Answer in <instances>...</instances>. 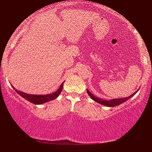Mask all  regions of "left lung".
<instances>
[{
    "label": "left lung",
    "instance_id": "obj_1",
    "mask_svg": "<svg viewBox=\"0 0 152 152\" xmlns=\"http://www.w3.org/2000/svg\"><path fill=\"white\" fill-rule=\"evenodd\" d=\"M138 90H137V91L135 92V93H134L133 94H132L131 95H130L129 97H124V98H119V99H110V100H105V99L98 98L97 97H95V96H94L93 94L90 93V92L88 89H87V93L88 94V95H89L90 97H91V99H93L94 101L96 102L99 103V104H101L104 105V106H107V107H113L118 106V105L124 103V102L127 101L128 99H129L130 98V97H132V96L135 95L136 93L138 92Z\"/></svg>",
    "mask_w": 152,
    "mask_h": 152
}]
</instances>
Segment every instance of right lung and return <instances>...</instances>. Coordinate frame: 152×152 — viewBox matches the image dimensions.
Listing matches in <instances>:
<instances>
[{
  "mask_svg": "<svg viewBox=\"0 0 152 152\" xmlns=\"http://www.w3.org/2000/svg\"><path fill=\"white\" fill-rule=\"evenodd\" d=\"M64 81L61 84V86H59V89L55 91V93H53L51 94H48V95H31V94H27L23 93L22 91H19L17 89L13 87V89L15 90V92L17 93L20 96H22L23 98L26 99V100H28L30 102L34 104H42L47 102L53 100V99H56L57 97L59 95V94L61 93V92L62 91L63 85H64Z\"/></svg>",
  "mask_w": 152,
  "mask_h": 152,
  "instance_id": "obj_1",
  "label": "right lung"
}]
</instances>
